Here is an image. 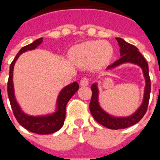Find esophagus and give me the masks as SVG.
<instances>
[{"label": "esophagus", "mask_w": 160, "mask_h": 160, "mask_svg": "<svg viewBox=\"0 0 160 160\" xmlns=\"http://www.w3.org/2000/svg\"><path fill=\"white\" fill-rule=\"evenodd\" d=\"M88 84H89V80L87 77H83V78L80 80V85H81V86L82 87L88 86Z\"/></svg>", "instance_id": "1"}]
</instances>
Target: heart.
<instances>
[{
  "label": "heart",
  "mask_w": 160,
  "mask_h": 160,
  "mask_svg": "<svg viewBox=\"0 0 160 160\" xmlns=\"http://www.w3.org/2000/svg\"><path fill=\"white\" fill-rule=\"evenodd\" d=\"M112 48L103 42H88L74 48L72 57L78 64L87 67L92 64L101 66L109 60Z\"/></svg>",
  "instance_id": "heart-1"
}]
</instances>
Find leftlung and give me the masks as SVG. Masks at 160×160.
Returning a JSON list of instances; mask_svg holds the SVG:
<instances>
[{
    "instance_id": "1",
    "label": "left lung",
    "mask_w": 160,
    "mask_h": 160,
    "mask_svg": "<svg viewBox=\"0 0 160 160\" xmlns=\"http://www.w3.org/2000/svg\"><path fill=\"white\" fill-rule=\"evenodd\" d=\"M116 40L118 42L120 48V56L121 58L117 60L113 64L108 67V69L112 68L114 67H117L120 64L124 62H132L135 63L138 66H140L143 69V75L145 77L146 86L144 89V98L143 101L140 108L137 110L135 113H133L132 116L127 118H115L110 116L105 112L103 110L100 108L98 102V90L97 84L93 83L91 86L92 89V98L89 104V109L91 112L92 117L98 122L102 126L110 128V129H120V128H126L135 124L139 122L142 118L147 112L149 102V96H150L151 91V83L150 78L148 74V64L146 62L145 58L143 55L138 52V49L135 46L126 42L123 39L119 38H116Z\"/></svg>"
}]
</instances>
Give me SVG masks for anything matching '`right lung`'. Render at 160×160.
Here are the masks:
<instances>
[{
    "label": "right lung",
    "instance_id": "right-lung-1",
    "mask_svg": "<svg viewBox=\"0 0 160 160\" xmlns=\"http://www.w3.org/2000/svg\"><path fill=\"white\" fill-rule=\"evenodd\" d=\"M42 42V38H39L29 45L25 46L17 53L14 60L10 65L9 78L7 82V93L9 98L10 103L12 106V111L14 113L15 118H17V122L32 133H38V134H50L55 133L62 127L64 120L66 117V106L70 98L74 95L79 88V85L77 82L69 84L61 91L58 99V110L55 113L48 116L42 117H32L25 114L20 108L19 105L17 104V100L15 98L14 88H13V68L15 62L19 56L22 53L27 51L35 49L38 45H40Z\"/></svg>",
    "mask_w": 160,
    "mask_h": 160
}]
</instances>
